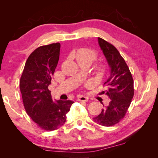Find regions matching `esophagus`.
Returning a JSON list of instances; mask_svg holds the SVG:
<instances>
[{"mask_svg": "<svg viewBox=\"0 0 158 158\" xmlns=\"http://www.w3.org/2000/svg\"><path fill=\"white\" fill-rule=\"evenodd\" d=\"M88 100V98L84 96V95H79L78 97V101L79 102H87Z\"/></svg>", "mask_w": 158, "mask_h": 158, "instance_id": "obj_1", "label": "esophagus"}]
</instances>
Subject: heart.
Returning a JSON list of instances; mask_svg holds the SVG:
<instances>
[{
    "label": "heart",
    "mask_w": 158,
    "mask_h": 158,
    "mask_svg": "<svg viewBox=\"0 0 158 158\" xmlns=\"http://www.w3.org/2000/svg\"><path fill=\"white\" fill-rule=\"evenodd\" d=\"M74 56L79 64H91L92 62L97 58V53L93 49L81 48L76 52ZM97 70L99 74H102L105 71V68L102 66H99L97 68Z\"/></svg>",
    "instance_id": "obj_1"
}]
</instances>
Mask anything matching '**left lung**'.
<instances>
[{
    "label": "left lung",
    "mask_w": 158,
    "mask_h": 158,
    "mask_svg": "<svg viewBox=\"0 0 158 158\" xmlns=\"http://www.w3.org/2000/svg\"><path fill=\"white\" fill-rule=\"evenodd\" d=\"M98 44L110 68L109 78L103 84L107 89L103 92L111 102L93 120L100 125L110 127L125 117L134 95V82L127 63L115 47L100 37Z\"/></svg>",
    "instance_id": "1"
}]
</instances>
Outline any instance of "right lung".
I'll return each instance as SVG.
<instances>
[{
    "label": "right lung",
    "mask_w": 158,
    "mask_h": 158,
    "mask_svg": "<svg viewBox=\"0 0 158 158\" xmlns=\"http://www.w3.org/2000/svg\"><path fill=\"white\" fill-rule=\"evenodd\" d=\"M60 44L38 47L28 57L20 81L23 106L32 120L45 131H54L66 122L74 102H53L48 87L59 59Z\"/></svg>",
    "instance_id": "add662e5"
}]
</instances>
